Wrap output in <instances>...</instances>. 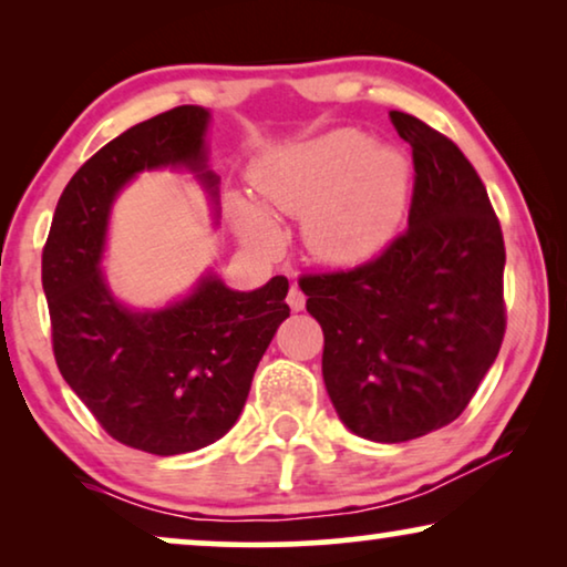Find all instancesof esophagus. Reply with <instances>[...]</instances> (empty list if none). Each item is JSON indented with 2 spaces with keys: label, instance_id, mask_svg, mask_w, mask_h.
Masks as SVG:
<instances>
[{
  "label": "esophagus",
  "instance_id": "34e87169",
  "mask_svg": "<svg viewBox=\"0 0 567 567\" xmlns=\"http://www.w3.org/2000/svg\"><path fill=\"white\" fill-rule=\"evenodd\" d=\"M286 301H289V307H291V312H301V309H305V293L299 291V286H291L289 289V297H286Z\"/></svg>",
  "mask_w": 567,
  "mask_h": 567
}]
</instances>
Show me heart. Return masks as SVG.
Segmentation results:
<instances>
[{
  "label": "heart",
  "instance_id": "obj_1",
  "mask_svg": "<svg viewBox=\"0 0 567 567\" xmlns=\"http://www.w3.org/2000/svg\"><path fill=\"white\" fill-rule=\"evenodd\" d=\"M250 181L269 212L305 219L309 252L328 266H359L382 252L408 204L402 154L374 146L353 128L268 152ZM229 212L239 237L255 250L278 245L281 231L265 208L231 198Z\"/></svg>",
  "mask_w": 567,
  "mask_h": 567
}]
</instances>
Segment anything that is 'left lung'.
Returning <instances> with one entry per match:
<instances>
[{
  "mask_svg": "<svg viewBox=\"0 0 567 567\" xmlns=\"http://www.w3.org/2000/svg\"><path fill=\"white\" fill-rule=\"evenodd\" d=\"M413 146L408 229L351 270L301 276L324 332L322 377L355 436L400 444L470 405L506 332V247L475 167L452 138L392 111Z\"/></svg>",
  "mask_w": 567,
  "mask_h": 567,
  "instance_id": "8db88e82",
  "label": "left lung"
}]
</instances>
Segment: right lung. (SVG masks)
<instances>
[{"label": "right lung", "mask_w": 567, "mask_h": 567, "mask_svg": "<svg viewBox=\"0 0 567 567\" xmlns=\"http://www.w3.org/2000/svg\"><path fill=\"white\" fill-rule=\"evenodd\" d=\"M212 113L198 105L136 123L84 162L61 193L43 247L53 355L61 377L115 441L157 456L196 452L243 413L252 374L289 317V281L235 291L208 270L162 309H128L100 268L118 193L144 169L185 167L216 206L206 169Z\"/></svg>", "instance_id": "1"}]
</instances>
